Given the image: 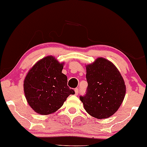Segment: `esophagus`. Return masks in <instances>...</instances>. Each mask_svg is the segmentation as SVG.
I'll return each instance as SVG.
<instances>
[{"mask_svg": "<svg viewBox=\"0 0 147 147\" xmlns=\"http://www.w3.org/2000/svg\"><path fill=\"white\" fill-rule=\"evenodd\" d=\"M78 92H79V90H78V88H76L75 89V94H76V95H77L78 94Z\"/></svg>", "mask_w": 147, "mask_h": 147, "instance_id": "obj_1", "label": "esophagus"}]
</instances>
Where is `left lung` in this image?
Instances as JSON below:
<instances>
[{
    "mask_svg": "<svg viewBox=\"0 0 147 147\" xmlns=\"http://www.w3.org/2000/svg\"><path fill=\"white\" fill-rule=\"evenodd\" d=\"M86 67L88 87L85 95L80 96L85 110L97 119L111 117L125 97L122 76L111 61L102 57Z\"/></svg>",
    "mask_w": 147,
    "mask_h": 147,
    "instance_id": "left-lung-1",
    "label": "left lung"
}]
</instances>
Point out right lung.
I'll use <instances>...</instances> for the list:
<instances>
[{
  "mask_svg": "<svg viewBox=\"0 0 147 147\" xmlns=\"http://www.w3.org/2000/svg\"><path fill=\"white\" fill-rule=\"evenodd\" d=\"M63 68V63H60L55 57L48 56L36 63L25 78V96L37 113H54L61 107L68 96L75 94L68 87Z\"/></svg>",
  "mask_w": 147,
  "mask_h": 147,
  "instance_id": "right-lung-1",
  "label": "right lung"
}]
</instances>
